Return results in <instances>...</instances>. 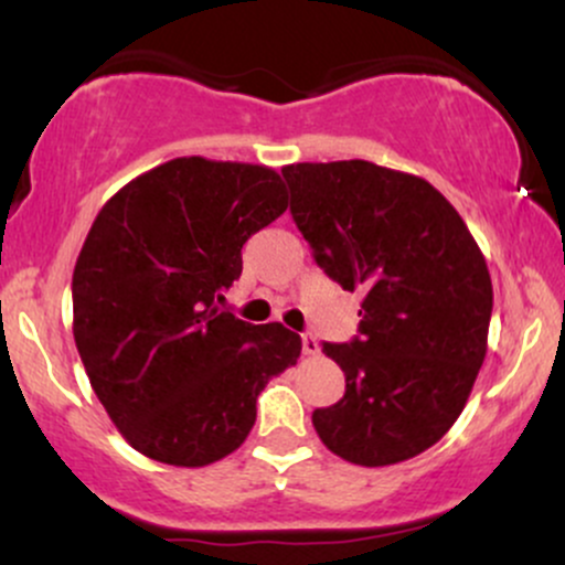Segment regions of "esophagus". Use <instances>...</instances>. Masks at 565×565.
I'll return each mask as SVG.
<instances>
[{
	"label": "esophagus",
	"mask_w": 565,
	"mask_h": 565,
	"mask_svg": "<svg viewBox=\"0 0 565 565\" xmlns=\"http://www.w3.org/2000/svg\"><path fill=\"white\" fill-rule=\"evenodd\" d=\"M319 350H321V345L313 334H302V353L305 355H316Z\"/></svg>",
	"instance_id": "esophagus-1"
}]
</instances>
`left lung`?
Masks as SVG:
<instances>
[{"label": "left lung", "instance_id": "1", "mask_svg": "<svg viewBox=\"0 0 565 565\" xmlns=\"http://www.w3.org/2000/svg\"><path fill=\"white\" fill-rule=\"evenodd\" d=\"M291 217L316 263L364 291L359 337L323 353L345 395L316 408L329 451L364 468L404 462L449 433L486 359L491 276L444 193L364 159L289 164Z\"/></svg>", "mask_w": 565, "mask_h": 565}]
</instances>
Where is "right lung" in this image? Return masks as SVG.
I'll return each mask as SVG.
<instances>
[{
    "instance_id": "obj_1",
    "label": "right lung",
    "mask_w": 565,
    "mask_h": 565,
    "mask_svg": "<svg viewBox=\"0 0 565 565\" xmlns=\"http://www.w3.org/2000/svg\"><path fill=\"white\" fill-rule=\"evenodd\" d=\"M263 164L180 157L103 204L74 268V340L132 449L204 468L244 444L257 395L300 359V334L223 308L242 246L287 210Z\"/></svg>"
}]
</instances>
